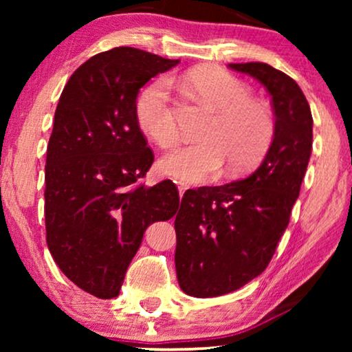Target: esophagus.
<instances>
[{
	"label": "esophagus",
	"instance_id": "esophagus-1",
	"mask_svg": "<svg viewBox=\"0 0 352 352\" xmlns=\"http://www.w3.org/2000/svg\"><path fill=\"white\" fill-rule=\"evenodd\" d=\"M177 190H179V197H182V194L187 190V186L182 184V182H177Z\"/></svg>",
	"mask_w": 352,
	"mask_h": 352
}]
</instances>
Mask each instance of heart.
<instances>
[{"mask_svg":"<svg viewBox=\"0 0 352 352\" xmlns=\"http://www.w3.org/2000/svg\"><path fill=\"white\" fill-rule=\"evenodd\" d=\"M187 80L201 102L214 110V118L201 133L205 141L176 148L162 160L163 171L189 182L213 179L226 163L230 170L247 171L266 155L276 134L272 112L235 76L216 69H197ZM139 126L158 146L170 148L179 141L171 83L160 78L139 94Z\"/></svg>","mask_w":352,"mask_h":352,"instance_id":"1","label":"heart"}]
</instances>
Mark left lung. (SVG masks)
I'll return each instance as SVG.
<instances>
[{
	"mask_svg": "<svg viewBox=\"0 0 352 352\" xmlns=\"http://www.w3.org/2000/svg\"><path fill=\"white\" fill-rule=\"evenodd\" d=\"M271 94L276 134L245 179L187 190L175 219L176 276L190 296L239 290L267 267L290 221L312 151V115L300 86L264 62L229 64Z\"/></svg>",
	"mask_w": 352,
	"mask_h": 352,
	"instance_id": "8db88e82",
	"label": "left lung"
}]
</instances>
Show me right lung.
I'll list each match as a JSON object with an SVG mask.
<instances>
[{
  "instance_id": "add662e5",
  "label": "right lung",
  "mask_w": 352,
  "mask_h": 352,
  "mask_svg": "<svg viewBox=\"0 0 352 352\" xmlns=\"http://www.w3.org/2000/svg\"><path fill=\"white\" fill-rule=\"evenodd\" d=\"M177 62L113 47L80 65L57 104L45 166L46 243L60 271L102 300L118 296L148 226L179 206L170 179L139 182L153 152L136 117L139 89Z\"/></svg>"
}]
</instances>
